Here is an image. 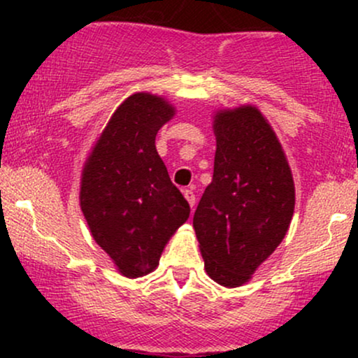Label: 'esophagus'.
Here are the masks:
<instances>
[{
    "mask_svg": "<svg viewBox=\"0 0 358 358\" xmlns=\"http://www.w3.org/2000/svg\"><path fill=\"white\" fill-rule=\"evenodd\" d=\"M183 196H185V199H187V202H188V205H190L192 208L195 207V193H193L192 190H183Z\"/></svg>",
    "mask_w": 358,
    "mask_h": 358,
    "instance_id": "34e87169",
    "label": "esophagus"
}]
</instances>
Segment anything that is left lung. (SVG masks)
<instances>
[{"label":"left lung","instance_id":"1","mask_svg":"<svg viewBox=\"0 0 358 358\" xmlns=\"http://www.w3.org/2000/svg\"><path fill=\"white\" fill-rule=\"evenodd\" d=\"M212 126L213 176L193 229L208 276L239 287L285 239L294 213V180L276 133L256 106L215 110Z\"/></svg>","mask_w":358,"mask_h":358}]
</instances>
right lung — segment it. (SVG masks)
<instances>
[{"instance_id": "obj_1", "label": "right lung", "mask_w": 358, "mask_h": 358, "mask_svg": "<svg viewBox=\"0 0 358 358\" xmlns=\"http://www.w3.org/2000/svg\"><path fill=\"white\" fill-rule=\"evenodd\" d=\"M175 113L165 97L133 94L109 117L82 168L79 200L89 231L117 273L131 279L158 268L168 241L190 215L155 145Z\"/></svg>"}]
</instances>
